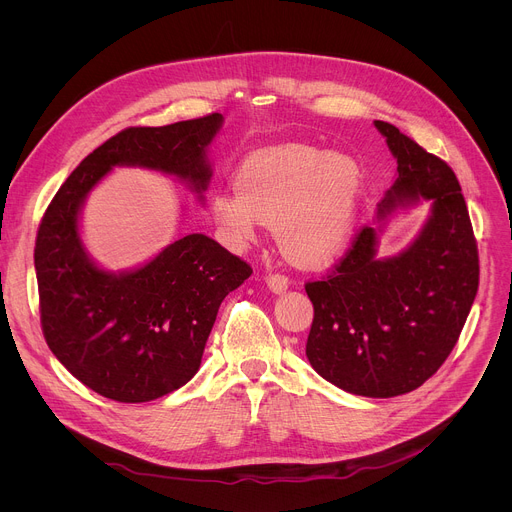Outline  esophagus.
Returning <instances> with one entry per match:
<instances>
[{"label": "esophagus", "mask_w": 512, "mask_h": 512, "mask_svg": "<svg viewBox=\"0 0 512 512\" xmlns=\"http://www.w3.org/2000/svg\"><path fill=\"white\" fill-rule=\"evenodd\" d=\"M265 281H267V285H269V289L273 291V294H281V291H285L287 285H289V279L283 273H269L265 277Z\"/></svg>", "instance_id": "1"}]
</instances>
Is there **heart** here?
<instances>
[{
  "mask_svg": "<svg viewBox=\"0 0 512 512\" xmlns=\"http://www.w3.org/2000/svg\"><path fill=\"white\" fill-rule=\"evenodd\" d=\"M237 190L210 198L214 223L233 243L255 239L275 223L283 255L298 265H320L346 245L364 188L360 164L310 145H279L249 156L235 176Z\"/></svg>",
  "mask_w": 512,
  "mask_h": 512,
  "instance_id": "1",
  "label": "heart"
}]
</instances>
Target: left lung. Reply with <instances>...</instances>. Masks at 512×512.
<instances>
[{
  "instance_id": "1",
  "label": "left lung",
  "mask_w": 512,
  "mask_h": 512,
  "mask_svg": "<svg viewBox=\"0 0 512 512\" xmlns=\"http://www.w3.org/2000/svg\"><path fill=\"white\" fill-rule=\"evenodd\" d=\"M399 178L379 214L427 198L431 216L397 257L375 259V229L362 227L320 279L306 283L314 322L306 354L318 375L364 397L421 387L454 350L478 291V245L454 170L395 125L375 121Z\"/></svg>"
}]
</instances>
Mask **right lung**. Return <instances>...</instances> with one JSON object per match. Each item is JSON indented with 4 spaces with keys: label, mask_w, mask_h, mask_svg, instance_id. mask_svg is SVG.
Returning a JSON list of instances; mask_svg holds the SVG:
<instances>
[{
    "label": "right lung",
    "mask_w": 512,
    "mask_h": 512,
    "mask_svg": "<svg viewBox=\"0 0 512 512\" xmlns=\"http://www.w3.org/2000/svg\"><path fill=\"white\" fill-rule=\"evenodd\" d=\"M223 117L127 127L89 154L58 188L36 235L34 265L46 344L72 377L119 403H143L198 371L218 308L251 265L204 235H186L145 267L111 275L85 255L79 208L121 164L176 174L206 190V145Z\"/></svg>",
    "instance_id": "add662e5"
}]
</instances>
